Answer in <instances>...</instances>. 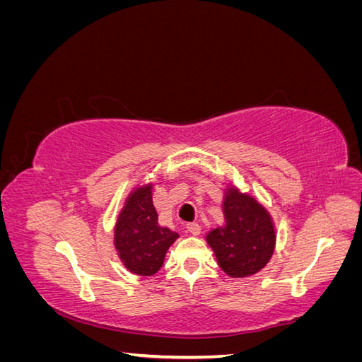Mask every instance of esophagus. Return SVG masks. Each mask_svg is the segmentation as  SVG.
Masks as SVG:
<instances>
[{
  "label": "esophagus",
  "mask_w": 362,
  "mask_h": 362,
  "mask_svg": "<svg viewBox=\"0 0 362 362\" xmlns=\"http://www.w3.org/2000/svg\"><path fill=\"white\" fill-rule=\"evenodd\" d=\"M187 231H189L192 235H198V234L201 233V226H199V223H196V222L187 223Z\"/></svg>",
  "instance_id": "1"
}]
</instances>
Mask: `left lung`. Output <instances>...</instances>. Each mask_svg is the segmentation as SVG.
<instances>
[{
  "label": "left lung",
  "mask_w": 362,
  "mask_h": 362,
  "mask_svg": "<svg viewBox=\"0 0 362 362\" xmlns=\"http://www.w3.org/2000/svg\"><path fill=\"white\" fill-rule=\"evenodd\" d=\"M225 225L206 234L218 266L231 278L255 275L273 255L276 234L269 211L247 193L228 187L223 196Z\"/></svg>",
  "instance_id": "1"
}]
</instances>
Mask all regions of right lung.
Here are the masks:
<instances>
[{"instance_id":"1","label":"right lung","mask_w":362,"mask_h":362,"mask_svg":"<svg viewBox=\"0 0 362 362\" xmlns=\"http://www.w3.org/2000/svg\"><path fill=\"white\" fill-rule=\"evenodd\" d=\"M180 235L158 225L152 204V184L136 187L128 194L115 228V247L124 266L140 276L157 273L168 249Z\"/></svg>"}]
</instances>
